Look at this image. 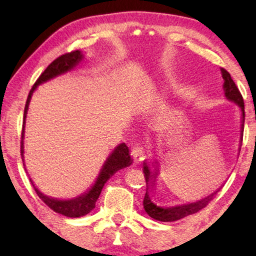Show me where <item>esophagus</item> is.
I'll return each instance as SVG.
<instances>
[{
	"mask_svg": "<svg viewBox=\"0 0 256 256\" xmlns=\"http://www.w3.org/2000/svg\"><path fill=\"white\" fill-rule=\"evenodd\" d=\"M131 157L136 162H140L144 159V148L141 144H134L131 148Z\"/></svg>",
	"mask_w": 256,
	"mask_h": 256,
	"instance_id": "1",
	"label": "esophagus"
}]
</instances>
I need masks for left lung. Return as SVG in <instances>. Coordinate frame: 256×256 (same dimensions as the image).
Instances as JSON below:
<instances>
[{
  "instance_id": "8db88e82",
  "label": "left lung",
  "mask_w": 256,
  "mask_h": 256,
  "mask_svg": "<svg viewBox=\"0 0 256 256\" xmlns=\"http://www.w3.org/2000/svg\"><path fill=\"white\" fill-rule=\"evenodd\" d=\"M220 71H222V76L224 79V94H226V97L229 99V100L236 102L237 105L240 107L242 112V122H244L245 120L244 99H242L240 89H238V86H236L235 82H234V80L232 79V76L227 70H224V68H220ZM242 128H244V124H242ZM144 174L146 184H148V182L150 180L151 176H154V175H151V172L146 164H144ZM216 193L211 194L210 196L203 198L201 201H198L196 203H190V204H188V206H174V208H160L158 206H156L154 203H152V201L150 200L148 188H146V192L144 194V208L146 214H148L151 218L159 220V222H175V220L184 218L186 216L196 214V212H198L200 210L204 209V208L209 204Z\"/></svg>"
}]
</instances>
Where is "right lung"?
<instances>
[{"mask_svg": "<svg viewBox=\"0 0 256 256\" xmlns=\"http://www.w3.org/2000/svg\"><path fill=\"white\" fill-rule=\"evenodd\" d=\"M82 56H84L82 55V52L79 50H72L70 53H66L58 56V58L54 60L53 62H52L50 66L45 68V71L42 73L40 78H38L36 82H34L32 88L30 89L27 102H26V106H24L22 131H21V146H20L21 150L20 151H21V158H22V160H24V132L26 115H27L30 98H32L34 89L37 88V86L42 84V82H46L47 80L53 79V78L62 74V73H66L68 71L72 70V68L82 60ZM131 164H132V160H131V157H130L128 148L126 146V144H118L115 148V150L112 151L110 157L107 158L106 162L104 164V166L100 170V174H99L98 178L96 180V184L94 185V188L90 190L88 193L84 194V196H81L79 198H73V200H68V201L55 200V198H50L48 196H44V194H42L40 190L34 188L32 180H30V182H32L34 188L36 190L37 196H40V200L44 202L47 206L50 208L52 210L58 212V214L68 216V218H78V216H82L86 214H89V212L94 209V206H96V201L98 200L99 196H100L104 185H105L108 178H110L112 175H114V172L122 170L124 167L130 166Z\"/></svg>", "mask_w": 256, "mask_h": 256, "instance_id": "right-lung-1", "label": "right lung"}]
</instances>
